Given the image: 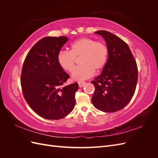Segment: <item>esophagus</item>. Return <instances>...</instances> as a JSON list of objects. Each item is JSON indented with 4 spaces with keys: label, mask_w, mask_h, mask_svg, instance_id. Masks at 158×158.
<instances>
[{
    "label": "esophagus",
    "mask_w": 158,
    "mask_h": 158,
    "mask_svg": "<svg viewBox=\"0 0 158 158\" xmlns=\"http://www.w3.org/2000/svg\"><path fill=\"white\" fill-rule=\"evenodd\" d=\"M78 84L79 87L82 88V87H83L84 85L85 84V82H78Z\"/></svg>",
    "instance_id": "obj_1"
}]
</instances>
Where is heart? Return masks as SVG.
I'll return each mask as SVG.
<instances>
[{"label": "heart", "mask_w": 158, "mask_h": 158, "mask_svg": "<svg viewBox=\"0 0 158 158\" xmlns=\"http://www.w3.org/2000/svg\"><path fill=\"white\" fill-rule=\"evenodd\" d=\"M108 55V47L104 43L82 37L72 43L70 51H60L57 55V62L62 69L71 73L74 69L76 58L81 56L80 63L82 64L76 68L72 77L74 80L82 81L92 77L95 70L104 68Z\"/></svg>", "instance_id": "obj_1"}]
</instances>
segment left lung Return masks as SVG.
Listing matches in <instances>:
<instances>
[{"label": "left lung", "instance_id": "obj_1", "mask_svg": "<svg viewBox=\"0 0 158 158\" xmlns=\"http://www.w3.org/2000/svg\"><path fill=\"white\" fill-rule=\"evenodd\" d=\"M95 33L106 40L109 55L102 74L91 82L95 86L92 102L100 111L116 112L131 102L135 92L136 62L129 47L121 38L105 30Z\"/></svg>", "mask_w": 158, "mask_h": 158}]
</instances>
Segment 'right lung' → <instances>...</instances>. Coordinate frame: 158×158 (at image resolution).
I'll list each match as a JSON object with an SVG mask.
<instances>
[{
    "label": "right lung",
    "mask_w": 158,
    "mask_h": 158,
    "mask_svg": "<svg viewBox=\"0 0 158 158\" xmlns=\"http://www.w3.org/2000/svg\"><path fill=\"white\" fill-rule=\"evenodd\" d=\"M67 41L65 36L42 38L32 47L23 64V97L33 111L46 119L63 118L74 107L78 84L64 85L70 76L57 62V55Z\"/></svg>",
    "instance_id": "1"
}]
</instances>
